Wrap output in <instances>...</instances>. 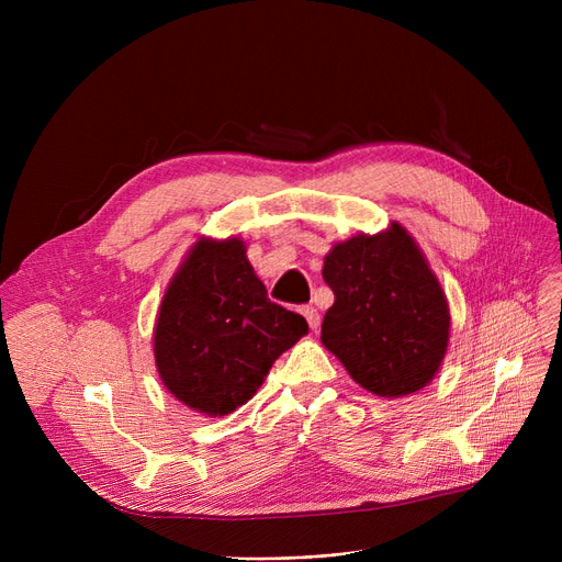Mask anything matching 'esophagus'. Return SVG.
Masks as SVG:
<instances>
[{"mask_svg": "<svg viewBox=\"0 0 562 562\" xmlns=\"http://www.w3.org/2000/svg\"><path fill=\"white\" fill-rule=\"evenodd\" d=\"M301 312H303V316L307 318L310 328H312V330H318V326H321V314H318V310L312 307V305H305Z\"/></svg>", "mask_w": 562, "mask_h": 562, "instance_id": "34e87169", "label": "esophagus"}]
</instances>
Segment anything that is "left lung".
<instances>
[{"mask_svg":"<svg viewBox=\"0 0 562 562\" xmlns=\"http://www.w3.org/2000/svg\"><path fill=\"white\" fill-rule=\"evenodd\" d=\"M335 303L321 341L367 392L398 398L435 378L447 356L445 291L405 227L356 234L323 261Z\"/></svg>","mask_w":562,"mask_h":562,"instance_id":"8db88e82","label":"left lung"}]
</instances>
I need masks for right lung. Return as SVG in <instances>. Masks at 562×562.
<instances>
[{
    "mask_svg": "<svg viewBox=\"0 0 562 562\" xmlns=\"http://www.w3.org/2000/svg\"><path fill=\"white\" fill-rule=\"evenodd\" d=\"M307 321L266 296L239 236L202 239L172 276L157 314L155 362L166 390L206 417L248 403Z\"/></svg>",
    "mask_w": 562,
    "mask_h": 562,
    "instance_id": "right-lung-1",
    "label": "right lung"
}]
</instances>
